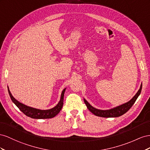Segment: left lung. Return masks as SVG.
I'll use <instances>...</instances> for the list:
<instances>
[{"label":"left lung","instance_id":"left-lung-1","mask_svg":"<svg viewBox=\"0 0 150 150\" xmlns=\"http://www.w3.org/2000/svg\"><path fill=\"white\" fill-rule=\"evenodd\" d=\"M142 83L140 85V88L138 90V91L135 94V96L132 98V99L128 102L124 103L120 105H118L113 108L107 110H102V109H98L95 108H93L90 104L87 101L86 99H85L83 98V100L85 104H86L87 108L88 109L91 111V112L94 115H97V116L102 117H117L121 116V115L125 114L126 112L129 110V109L131 108L134 104L135 101L138 99V97L140 95L141 92H142Z\"/></svg>","mask_w":150,"mask_h":150}]
</instances>
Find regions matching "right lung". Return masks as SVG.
Returning <instances> with one entry per match:
<instances>
[{
    "label": "right lung",
    "mask_w": 150,
    "mask_h": 150,
    "mask_svg": "<svg viewBox=\"0 0 150 150\" xmlns=\"http://www.w3.org/2000/svg\"><path fill=\"white\" fill-rule=\"evenodd\" d=\"M7 88H8V94H9L11 99L12 101L13 102V103L18 107L21 112H23L25 115H26L27 116L31 117L33 119H50L56 116V115L60 112V110L63 107L64 93H65V90L67 88H65L62 91L61 93L60 100H59L58 103L55 105L54 108L50 109L41 110V109L32 108V107L28 106L19 102L18 100H16L13 96H12L8 86H7Z\"/></svg>",
    "instance_id": "1"
}]
</instances>
